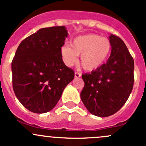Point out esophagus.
I'll return each instance as SVG.
<instances>
[{
	"label": "esophagus",
	"instance_id": "1",
	"mask_svg": "<svg viewBox=\"0 0 146 146\" xmlns=\"http://www.w3.org/2000/svg\"><path fill=\"white\" fill-rule=\"evenodd\" d=\"M82 76V74H81L80 73H79V72H75V73H74V76L76 78H79V77H80V76Z\"/></svg>",
	"mask_w": 146,
	"mask_h": 146
}]
</instances>
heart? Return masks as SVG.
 <instances>
[{
  "label": "heart",
  "mask_w": 146,
  "mask_h": 146,
  "mask_svg": "<svg viewBox=\"0 0 146 146\" xmlns=\"http://www.w3.org/2000/svg\"><path fill=\"white\" fill-rule=\"evenodd\" d=\"M111 43L108 38L96 34L79 36L72 40L71 46L64 45L61 48L62 59L67 65L76 62L81 55L80 63L86 71H95L107 60L110 53Z\"/></svg>",
  "instance_id": "b5f03b06"
}]
</instances>
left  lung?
<instances>
[{
  "mask_svg": "<svg viewBox=\"0 0 146 146\" xmlns=\"http://www.w3.org/2000/svg\"><path fill=\"white\" fill-rule=\"evenodd\" d=\"M110 56L106 64L82 74L81 99L86 109L98 117L116 113L125 104L134 82V62L125 43L116 35L110 36Z\"/></svg>",
  "mask_w": 146,
  "mask_h": 146,
  "instance_id": "obj_1",
  "label": "left lung"
}]
</instances>
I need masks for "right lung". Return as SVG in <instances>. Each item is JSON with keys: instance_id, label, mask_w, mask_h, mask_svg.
Here are the masks:
<instances>
[{"instance_id": "1", "label": "right lung", "mask_w": 146, "mask_h": 146, "mask_svg": "<svg viewBox=\"0 0 146 146\" xmlns=\"http://www.w3.org/2000/svg\"><path fill=\"white\" fill-rule=\"evenodd\" d=\"M67 36L65 27L40 29L25 38L12 61L13 88L22 105L34 113L54 108L74 77L62 61L61 48Z\"/></svg>"}]
</instances>
